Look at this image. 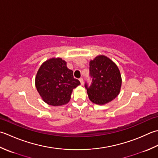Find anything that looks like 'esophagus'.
I'll return each mask as SVG.
<instances>
[{
	"instance_id": "34e87169",
	"label": "esophagus",
	"mask_w": 158,
	"mask_h": 158,
	"mask_svg": "<svg viewBox=\"0 0 158 158\" xmlns=\"http://www.w3.org/2000/svg\"><path fill=\"white\" fill-rule=\"evenodd\" d=\"M79 80H80V83H81V85H83V82H84V81H83V79H82V78H80L79 79Z\"/></svg>"
}]
</instances>
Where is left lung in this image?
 Returning a JSON list of instances; mask_svg holds the SVG:
<instances>
[{"mask_svg": "<svg viewBox=\"0 0 158 158\" xmlns=\"http://www.w3.org/2000/svg\"><path fill=\"white\" fill-rule=\"evenodd\" d=\"M91 85L85 83L90 100L104 105L113 100L119 94L122 80L117 65L107 56L99 55L89 63Z\"/></svg>", "mask_w": 158, "mask_h": 158, "instance_id": "obj_1", "label": "left lung"}]
</instances>
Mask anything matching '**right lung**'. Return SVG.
Returning <instances> with one entry per match:
<instances>
[{
    "label": "right lung",
    "instance_id": "right-lung-1",
    "mask_svg": "<svg viewBox=\"0 0 158 158\" xmlns=\"http://www.w3.org/2000/svg\"><path fill=\"white\" fill-rule=\"evenodd\" d=\"M80 85L73 71L61 58L48 59L41 65L35 78V86L46 104L62 106L68 103L73 89Z\"/></svg>",
    "mask_w": 158,
    "mask_h": 158
}]
</instances>
